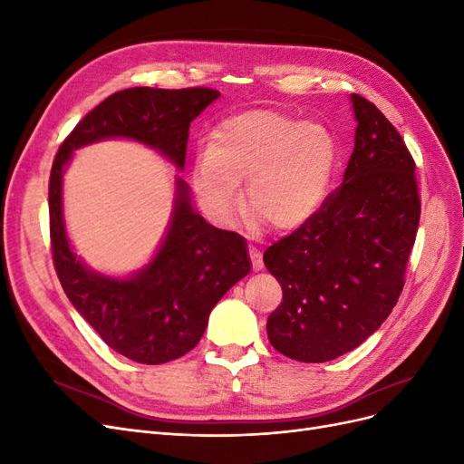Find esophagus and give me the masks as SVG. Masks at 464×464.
I'll use <instances>...</instances> for the list:
<instances>
[{
    "label": "esophagus",
    "mask_w": 464,
    "mask_h": 464,
    "mask_svg": "<svg viewBox=\"0 0 464 464\" xmlns=\"http://www.w3.org/2000/svg\"><path fill=\"white\" fill-rule=\"evenodd\" d=\"M249 257H251V265H254L256 271L263 269V257H261V251L256 246H249Z\"/></svg>",
    "instance_id": "esophagus-1"
}]
</instances>
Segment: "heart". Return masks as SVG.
<instances>
[{
  "instance_id": "obj_1",
  "label": "heart",
  "mask_w": 464,
  "mask_h": 464,
  "mask_svg": "<svg viewBox=\"0 0 464 464\" xmlns=\"http://www.w3.org/2000/svg\"><path fill=\"white\" fill-rule=\"evenodd\" d=\"M339 143L327 125L275 110H249L208 133L207 152L191 170V188L207 218L228 227L242 210L237 186L256 222L290 232L327 199Z\"/></svg>"
}]
</instances>
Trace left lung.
Wrapping results in <instances>:
<instances>
[{"label":"left lung","instance_id":"8db88e82","mask_svg":"<svg viewBox=\"0 0 464 464\" xmlns=\"http://www.w3.org/2000/svg\"><path fill=\"white\" fill-rule=\"evenodd\" d=\"M353 106L358 128L343 184L263 254L283 286L266 334L298 362L339 358L382 327L402 292L418 232L411 150L375 104L353 94Z\"/></svg>","mask_w":464,"mask_h":464}]
</instances>
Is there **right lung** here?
Wrapping results in <instances>:
<instances>
[{"instance_id":"1","label":"right lung","mask_w":464,"mask_h":464,"mask_svg":"<svg viewBox=\"0 0 464 464\" xmlns=\"http://www.w3.org/2000/svg\"><path fill=\"white\" fill-rule=\"evenodd\" d=\"M218 96L207 87L114 92L75 125L52 164L50 242L63 292L110 348L139 363L176 360L201 341L217 302L249 273L244 237L195 213L186 181L178 178L170 228L152 261L130 278L92 273L67 242L63 168L75 149L110 137L135 139L184 168L189 125Z\"/></svg>"}]
</instances>
